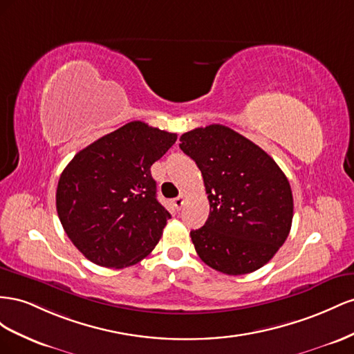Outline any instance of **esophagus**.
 I'll return each instance as SVG.
<instances>
[{
	"label": "esophagus",
	"instance_id": "obj_1",
	"mask_svg": "<svg viewBox=\"0 0 354 354\" xmlns=\"http://www.w3.org/2000/svg\"><path fill=\"white\" fill-rule=\"evenodd\" d=\"M185 197H187L185 194H180L179 197H176V198L171 200V205L175 206V209H176V210H179L180 207L184 206V203H185Z\"/></svg>",
	"mask_w": 354,
	"mask_h": 354
}]
</instances>
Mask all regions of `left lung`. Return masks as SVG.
Returning <instances> with one entry per match:
<instances>
[{"instance_id":"8db88e82","label":"left lung","mask_w":354,"mask_h":354,"mask_svg":"<svg viewBox=\"0 0 354 354\" xmlns=\"http://www.w3.org/2000/svg\"><path fill=\"white\" fill-rule=\"evenodd\" d=\"M196 161L210 212L189 233L201 261L228 276L261 268L289 236L294 198L286 175L264 149L222 124L180 136Z\"/></svg>"}]
</instances>
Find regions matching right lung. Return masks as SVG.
<instances>
[{
  "label": "right lung",
  "instance_id": "right-lung-1",
  "mask_svg": "<svg viewBox=\"0 0 354 354\" xmlns=\"http://www.w3.org/2000/svg\"><path fill=\"white\" fill-rule=\"evenodd\" d=\"M176 133L130 121L95 140L59 178L56 209L66 236L95 264L124 268L156 248L170 218L157 200L151 166Z\"/></svg>",
  "mask_w": 354,
  "mask_h": 354
}]
</instances>
